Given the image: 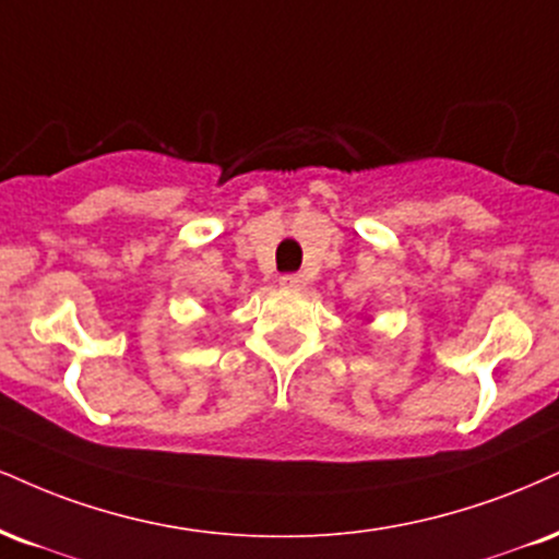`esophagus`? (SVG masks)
Returning a JSON list of instances; mask_svg holds the SVG:
<instances>
[{"label":"esophagus","instance_id":"obj_1","mask_svg":"<svg viewBox=\"0 0 559 559\" xmlns=\"http://www.w3.org/2000/svg\"><path fill=\"white\" fill-rule=\"evenodd\" d=\"M281 286H284V288H305L307 286V275H301V273L281 275Z\"/></svg>","mask_w":559,"mask_h":559}]
</instances>
